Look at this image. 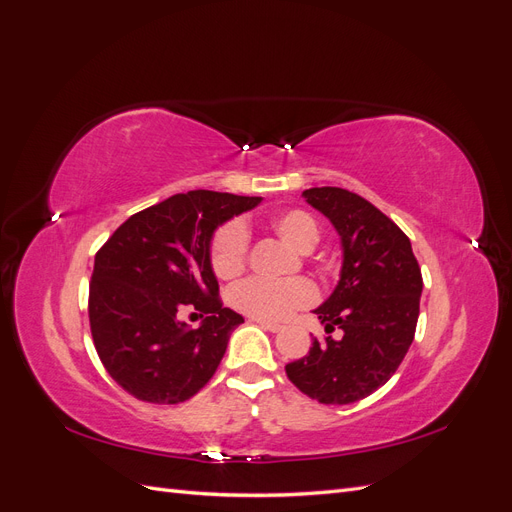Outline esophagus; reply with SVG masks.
<instances>
[{"mask_svg":"<svg viewBox=\"0 0 512 512\" xmlns=\"http://www.w3.org/2000/svg\"><path fill=\"white\" fill-rule=\"evenodd\" d=\"M252 322H256L258 327H262V329H265V331H271V333H280V331H282V324H280V322L260 320V318H252Z\"/></svg>","mask_w":512,"mask_h":512,"instance_id":"34e87169","label":"esophagus"}]
</instances>
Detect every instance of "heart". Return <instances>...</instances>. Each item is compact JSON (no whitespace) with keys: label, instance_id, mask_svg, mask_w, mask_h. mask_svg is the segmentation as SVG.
I'll return each instance as SVG.
<instances>
[{"label":"heart","instance_id":"1","mask_svg":"<svg viewBox=\"0 0 512 512\" xmlns=\"http://www.w3.org/2000/svg\"><path fill=\"white\" fill-rule=\"evenodd\" d=\"M269 224L277 237L301 254L314 250V245L320 239L318 222L314 220V215H309L303 209H288L277 213ZM247 252H250V235H247V228L241 222H228L220 226L215 230L209 245L213 273L220 280L237 277L245 269ZM314 299L316 290L305 280H290L280 284L245 280L230 292V303L239 312L260 320L288 318L297 309L312 305Z\"/></svg>","mask_w":512,"mask_h":512}]
</instances>
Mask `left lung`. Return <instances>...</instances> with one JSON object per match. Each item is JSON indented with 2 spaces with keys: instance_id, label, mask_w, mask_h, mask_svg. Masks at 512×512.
<instances>
[{
  "instance_id": "obj_1",
  "label": "left lung",
  "mask_w": 512,
  "mask_h": 512,
  "mask_svg": "<svg viewBox=\"0 0 512 512\" xmlns=\"http://www.w3.org/2000/svg\"><path fill=\"white\" fill-rule=\"evenodd\" d=\"M342 237L344 265L331 297L314 314L324 331L299 361L286 365L301 393L327 406L365 399L391 380L414 339L423 275L410 239L363 196L344 188L303 192Z\"/></svg>"
}]
</instances>
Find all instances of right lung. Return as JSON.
<instances>
[{
    "instance_id": "obj_1",
    "label": "right lung",
    "mask_w": 512,
    "mask_h": 512,
    "mask_svg": "<svg viewBox=\"0 0 512 512\" xmlns=\"http://www.w3.org/2000/svg\"><path fill=\"white\" fill-rule=\"evenodd\" d=\"M260 196L192 190L134 213L96 254L89 327L104 369L147 404H181L213 378L243 322L220 301L209 245L215 228ZM206 316L198 330L178 320Z\"/></svg>"
}]
</instances>
